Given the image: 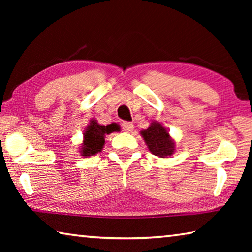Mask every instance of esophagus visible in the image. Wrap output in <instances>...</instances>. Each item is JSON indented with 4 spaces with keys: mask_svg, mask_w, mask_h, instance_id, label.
I'll list each match as a JSON object with an SVG mask.
<instances>
[{
    "mask_svg": "<svg viewBox=\"0 0 252 252\" xmlns=\"http://www.w3.org/2000/svg\"><path fill=\"white\" fill-rule=\"evenodd\" d=\"M134 129V126L132 122H123L122 123V130L126 132H132Z\"/></svg>",
    "mask_w": 252,
    "mask_h": 252,
    "instance_id": "obj_1",
    "label": "esophagus"
}]
</instances>
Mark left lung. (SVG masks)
Instances as JSON below:
<instances>
[{
  "label": "left lung",
  "mask_w": 252,
  "mask_h": 252,
  "mask_svg": "<svg viewBox=\"0 0 252 252\" xmlns=\"http://www.w3.org/2000/svg\"><path fill=\"white\" fill-rule=\"evenodd\" d=\"M140 133L152 155L159 158H168L176 151V142L170 136L169 131L159 121H152L150 126Z\"/></svg>",
  "instance_id": "8db88e82"
}]
</instances>
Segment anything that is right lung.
Here are the masks:
<instances>
[{
	"mask_svg": "<svg viewBox=\"0 0 252 252\" xmlns=\"http://www.w3.org/2000/svg\"><path fill=\"white\" fill-rule=\"evenodd\" d=\"M119 130H120V126L117 123L102 126L95 119H91L83 133V142L80 148L81 156L90 157L101 152L105 142V135Z\"/></svg>",
	"mask_w": 252,
	"mask_h": 252,
	"instance_id": "obj_1",
	"label": "right lung"
}]
</instances>
